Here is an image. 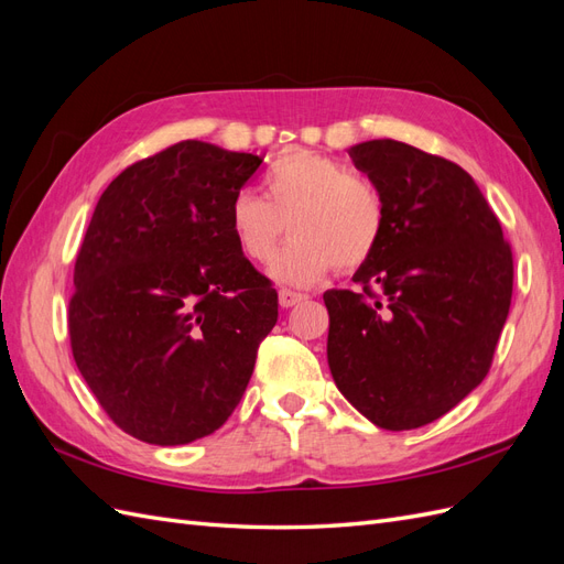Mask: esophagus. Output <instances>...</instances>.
Returning a JSON list of instances; mask_svg holds the SVG:
<instances>
[{
    "instance_id": "esophagus-1",
    "label": "esophagus",
    "mask_w": 564,
    "mask_h": 564,
    "mask_svg": "<svg viewBox=\"0 0 564 564\" xmlns=\"http://www.w3.org/2000/svg\"><path fill=\"white\" fill-rule=\"evenodd\" d=\"M278 299H280V305H282V308H292V305H296V303L305 301V296H303V294L292 292V289H280Z\"/></svg>"
}]
</instances>
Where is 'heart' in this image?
<instances>
[{
  "label": "heart",
  "instance_id": "b5f03b06",
  "mask_svg": "<svg viewBox=\"0 0 564 564\" xmlns=\"http://www.w3.org/2000/svg\"><path fill=\"white\" fill-rule=\"evenodd\" d=\"M263 185L265 199L249 191L232 197L228 228L256 265L270 263L284 230H292V242L270 268L278 282L311 286L334 265L350 272L377 251L386 230L383 195L344 162L292 150L268 169Z\"/></svg>",
  "mask_w": 564,
  "mask_h": 564
}]
</instances>
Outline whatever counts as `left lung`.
Segmentation results:
<instances>
[{
  "instance_id": "1",
  "label": "left lung",
  "mask_w": 564,
  "mask_h": 564,
  "mask_svg": "<svg viewBox=\"0 0 564 564\" xmlns=\"http://www.w3.org/2000/svg\"><path fill=\"white\" fill-rule=\"evenodd\" d=\"M348 152L383 195L386 230L355 272L360 292L324 294L329 369L371 423L412 431L487 377L513 296V251L458 164L392 139Z\"/></svg>"
}]
</instances>
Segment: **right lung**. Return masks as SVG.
Listing matches in <instances>:
<instances>
[{
    "instance_id": "obj_1",
    "label": "right lung",
    "mask_w": 564,
    "mask_h": 564,
    "mask_svg": "<svg viewBox=\"0 0 564 564\" xmlns=\"http://www.w3.org/2000/svg\"><path fill=\"white\" fill-rule=\"evenodd\" d=\"M261 162L181 141L127 166L96 204L67 303L70 348L110 421L148 445L218 431L275 327L278 292L228 228Z\"/></svg>"
}]
</instances>
